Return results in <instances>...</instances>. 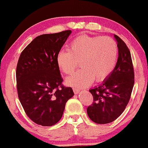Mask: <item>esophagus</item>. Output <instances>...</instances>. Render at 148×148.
<instances>
[{"label": "esophagus", "instance_id": "obj_1", "mask_svg": "<svg viewBox=\"0 0 148 148\" xmlns=\"http://www.w3.org/2000/svg\"><path fill=\"white\" fill-rule=\"evenodd\" d=\"M73 92L75 94H78L80 92V90L76 89V88H73Z\"/></svg>", "mask_w": 148, "mask_h": 148}]
</instances>
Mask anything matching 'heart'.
<instances>
[{
	"label": "heart",
	"mask_w": 148,
	"mask_h": 148,
	"mask_svg": "<svg viewBox=\"0 0 148 148\" xmlns=\"http://www.w3.org/2000/svg\"><path fill=\"white\" fill-rule=\"evenodd\" d=\"M118 56L116 42L110 37L80 35L69 44V51L58 53L56 62L59 69L72 74L80 63L81 69L66 79V84L77 88L89 86L95 79L101 82L115 69Z\"/></svg>",
	"instance_id": "obj_1"
}]
</instances>
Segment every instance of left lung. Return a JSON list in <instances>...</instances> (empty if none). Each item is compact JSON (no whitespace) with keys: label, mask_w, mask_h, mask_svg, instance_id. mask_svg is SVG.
I'll use <instances>...</instances> for the list:
<instances>
[{"label":"left lung","mask_w":148,"mask_h":148,"mask_svg":"<svg viewBox=\"0 0 148 148\" xmlns=\"http://www.w3.org/2000/svg\"><path fill=\"white\" fill-rule=\"evenodd\" d=\"M114 38L118 48L116 66L101 84L89 90L94 102L88 108L87 113L97 124L111 123L123 113L130 100L135 82L130 52L121 38L116 35Z\"/></svg>","instance_id":"obj_1"}]
</instances>
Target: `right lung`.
<instances>
[{
  "mask_svg": "<svg viewBox=\"0 0 148 148\" xmlns=\"http://www.w3.org/2000/svg\"><path fill=\"white\" fill-rule=\"evenodd\" d=\"M71 30L43 34L33 39L21 53L16 68L20 102L30 120L52 126L61 119L65 103L74 95L61 85L63 78L56 56Z\"/></svg>",
  "mask_w": 148,
  "mask_h": 148,
  "instance_id": "1",
  "label": "right lung"
}]
</instances>
